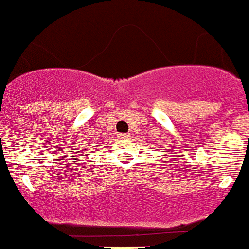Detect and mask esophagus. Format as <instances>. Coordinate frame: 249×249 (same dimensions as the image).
Instances as JSON below:
<instances>
[{"instance_id": "obj_1", "label": "esophagus", "mask_w": 249, "mask_h": 249, "mask_svg": "<svg viewBox=\"0 0 249 249\" xmlns=\"http://www.w3.org/2000/svg\"><path fill=\"white\" fill-rule=\"evenodd\" d=\"M129 137L130 134H128V133H121V134H119V138H121V139H128Z\"/></svg>"}]
</instances>
